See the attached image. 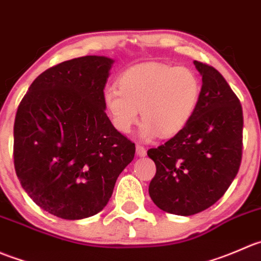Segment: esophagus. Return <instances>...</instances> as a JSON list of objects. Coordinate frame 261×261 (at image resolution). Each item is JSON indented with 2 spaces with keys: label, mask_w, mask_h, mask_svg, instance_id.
<instances>
[{
  "label": "esophagus",
  "mask_w": 261,
  "mask_h": 261,
  "mask_svg": "<svg viewBox=\"0 0 261 261\" xmlns=\"http://www.w3.org/2000/svg\"><path fill=\"white\" fill-rule=\"evenodd\" d=\"M136 151H137V154H138V156H141V157H143V156H146V148H144L143 146H141V144H137L136 146Z\"/></svg>",
  "instance_id": "1"
}]
</instances>
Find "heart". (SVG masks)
Segmentation results:
<instances>
[{
    "label": "heart",
    "mask_w": 261,
    "mask_h": 261,
    "mask_svg": "<svg viewBox=\"0 0 261 261\" xmlns=\"http://www.w3.org/2000/svg\"><path fill=\"white\" fill-rule=\"evenodd\" d=\"M200 81L188 67L165 63H143L128 68L119 77V87L104 91V104L114 127L122 133L138 123L147 138L172 137L180 133L197 110Z\"/></svg>",
    "instance_id": "obj_1"
}]
</instances>
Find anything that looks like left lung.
<instances>
[{
  "instance_id": "obj_1",
  "label": "left lung",
  "mask_w": 261,
  "mask_h": 261,
  "mask_svg": "<svg viewBox=\"0 0 261 261\" xmlns=\"http://www.w3.org/2000/svg\"><path fill=\"white\" fill-rule=\"evenodd\" d=\"M194 64L203 82L194 115L180 133L147 151L156 164L149 197L160 210L179 216L202 212L223 197L242 159L239 97L215 67Z\"/></svg>"
}]
</instances>
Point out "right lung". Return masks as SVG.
Wrapping results in <instances>:
<instances>
[{"instance_id":"obj_1","label":"right lung","mask_w":261,"mask_h":261,"mask_svg":"<svg viewBox=\"0 0 261 261\" xmlns=\"http://www.w3.org/2000/svg\"><path fill=\"white\" fill-rule=\"evenodd\" d=\"M113 59L86 56L50 67L30 85L14 124V165L35 204L63 219L108 204L136 146L105 113Z\"/></svg>"}]
</instances>
